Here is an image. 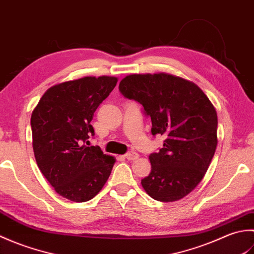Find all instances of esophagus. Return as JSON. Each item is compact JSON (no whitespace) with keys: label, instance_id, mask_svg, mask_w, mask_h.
<instances>
[{"label":"esophagus","instance_id":"esophagus-1","mask_svg":"<svg viewBox=\"0 0 254 254\" xmlns=\"http://www.w3.org/2000/svg\"><path fill=\"white\" fill-rule=\"evenodd\" d=\"M126 158L127 160H135L138 158V154L135 152H128L126 154Z\"/></svg>","mask_w":254,"mask_h":254}]
</instances>
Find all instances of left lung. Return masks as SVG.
Returning a JSON list of instances; mask_svg holds the SVG:
<instances>
[{"label":"left lung","instance_id":"left-lung-1","mask_svg":"<svg viewBox=\"0 0 254 254\" xmlns=\"http://www.w3.org/2000/svg\"><path fill=\"white\" fill-rule=\"evenodd\" d=\"M139 102L152 120V134L165 136L149 155L150 174L142 186L150 197L174 202L194 190L207 171L217 146V113L197 86L170 74H132L119 85Z\"/></svg>","mask_w":254,"mask_h":254}]
</instances>
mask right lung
<instances>
[{"mask_svg": "<svg viewBox=\"0 0 254 254\" xmlns=\"http://www.w3.org/2000/svg\"><path fill=\"white\" fill-rule=\"evenodd\" d=\"M117 82V77L87 76L61 83L48 89L32 111L37 165L56 192L69 201H89L111 174L116 159L84 143L95 135L94 112Z\"/></svg>", "mask_w": 254, "mask_h": 254, "instance_id": "add662e5", "label": "right lung"}]
</instances>
